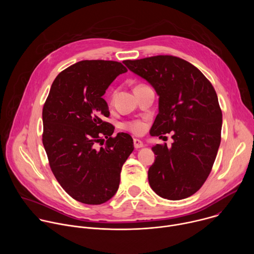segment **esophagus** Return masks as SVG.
<instances>
[{
    "label": "esophagus",
    "instance_id": "1",
    "mask_svg": "<svg viewBox=\"0 0 254 254\" xmlns=\"http://www.w3.org/2000/svg\"><path fill=\"white\" fill-rule=\"evenodd\" d=\"M133 146H134L135 149H139V148H142V147H143V143H142V141H141L140 139L134 138V139H133Z\"/></svg>",
    "mask_w": 254,
    "mask_h": 254
}]
</instances>
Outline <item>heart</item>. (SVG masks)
I'll return each mask as SVG.
<instances>
[{
	"mask_svg": "<svg viewBox=\"0 0 254 254\" xmlns=\"http://www.w3.org/2000/svg\"><path fill=\"white\" fill-rule=\"evenodd\" d=\"M139 85H142V84H139ZM123 128L129 130V131L133 132L134 134H141L144 130H146L147 124L144 120H139V119L130 120V121H127L123 124Z\"/></svg>",
	"mask_w": 254,
	"mask_h": 254,
	"instance_id": "1",
	"label": "heart"
}]
</instances>
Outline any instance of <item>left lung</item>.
<instances>
[{"label": "left lung", "mask_w": 254, "mask_h": 254, "mask_svg": "<svg viewBox=\"0 0 254 254\" xmlns=\"http://www.w3.org/2000/svg\"><path fill=\"white\" fill-rule=\"evenodd\" d=\"M124 63L159 95L151 135L173 131L171 148H152L157 157L148 172L150 186L168 200L188 198L205 183L220 146L222 112L216 91L197 67L173 55Z\"/></svg>", "instance_id": "8db88e82"}]
</instances>
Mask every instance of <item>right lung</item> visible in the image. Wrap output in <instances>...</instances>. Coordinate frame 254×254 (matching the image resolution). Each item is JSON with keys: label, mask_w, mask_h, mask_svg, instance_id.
<instances>
[{"label": "right lung", "mask_w": 254, "mask_h": 254, "mask_svg": "<svg viewBox=\"0 0 254 254\" xmlns=\"http://www.w3.org/2000/svg\"><path fill=\"white\" fill-rule=\"evenodd\" d=\"M127 71L118 61H79L57 75L44 103L42 141L51 171L78 202L99 205L114 197L122 167L133 151L128 133L113 136L115 127L104 121L110 112L102 98ZM104 137L105 146L97 149Z\"/></svg>", "instance_id": "add662e5"}]
</instances>
